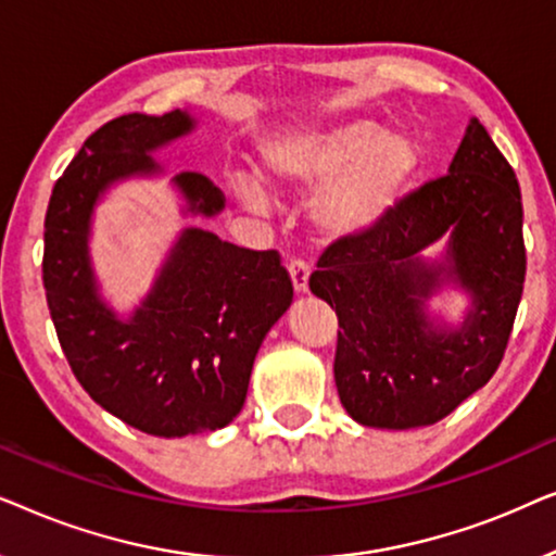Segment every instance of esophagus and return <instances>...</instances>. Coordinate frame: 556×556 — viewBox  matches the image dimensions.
<instances>
[{
    "instance_id": "obj_1",
    "label": "esophagus",
    "mask_w": 556,
    "mask_h": 556,
    "mask_svg": "<svg viewBox=\"0 0 556 556\" xmlns=\"http://www.w3.org/2000/svg\"><path fill=\"white\" fill-rule=\"evenodd\" d=\"M288 273H291V283L295 293L308 291V278H311V265L303 261H291L288 263Z\"/></svg>"
}]
</instances>
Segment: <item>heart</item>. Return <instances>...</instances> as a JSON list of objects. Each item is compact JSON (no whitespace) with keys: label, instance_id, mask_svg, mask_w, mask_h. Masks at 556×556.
Wrapping results in <instances>:
<instances>
[{"label":"heart","instance_id":"b5f03b06","mask_svg":"<svg viewBox=\"0 0 556 556\" xmlns=\"http://www.w3.org/2000/svg\"><path fill=\"white\" fill-rule=\"evenodd\" d=\"M422 169V149L405 128L354 116L333 124L280 128L257 143L255 177L276 192L316 187L308 219L326 240H352L377 230ZM250 212L265 210L255 181L235 185Z\"/></svg>","mask_w":556,"mask_h":556}]
</instances>
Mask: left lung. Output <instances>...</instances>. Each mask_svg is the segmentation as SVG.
Masks as SVG:
<instances>
[{"label":"left lung","mask_w":556,"mask_h":556,"mask_svg":"<svg viewBox=\"0 0 556 556\" xmlns=\"http://www.w3.org/2000/svg\"><path fill=\"white\" fill-rule=\"evenodd\" d=\"M521 223L516 174L470 118L445 177L318 257L308 288L339 316L333 379L352 420L425 428L489 382L523 291ZM447 292L467 299L458 319L431 308Z\"/></svg>","instance_id":"8db88e82"}]
</instances>
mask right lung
Wrapping results in <instances>:
<instances>
[{
    "label": "right lung",
    "mask_w": 556,
    "mask_h": 556,
    "mask_svg": "<svg viewBox=\"0 0 556 556\" xmlns=\"http://www.w3.org/2000/svg\"><path fill=\"white\" fill-rule=\"evenodd\" d=\"M197 126L187 109L109 121L58 179L45 217V291L75 377L105 413L159 438L219 430L240 415L257 349L293 301L276 250L238 248L202 227L179 230L131 311L103 295L96 210L124 181L166 177L154 154ZM169 187L185 219L225 210L202 174L181 172Z\"/></svg>",
    "instance_id": "obj_1"
}]
</instances>
